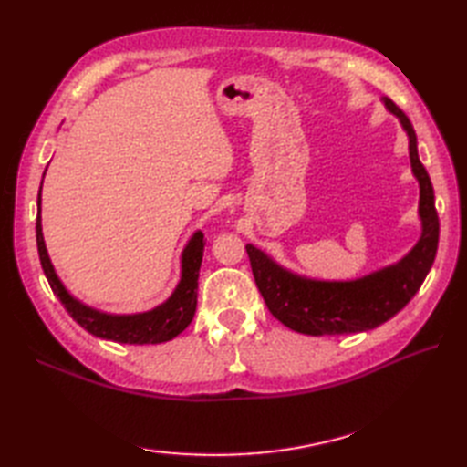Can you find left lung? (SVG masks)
I'll return each mask as SVG.
<instances>
[{
    "label": "left lung",
    "instance_id": "1",
    "mask_svg": "<svg viewBox=\"0 0 467 467\" xmlns=\"http://www.w3.org/2000/svg\"><path fill=\"white\" fill-rule=\"evenodd\" d=\"M387 110L398 118L408 134L410 162L415 181L420 184L418 214L421 234L413 249L398 263L387 265L369 275L351 281L311 279L285 269L271 254L246 244L254 283L275 319L303 335H349L375 329L389 321L420 291L428 276L435 253H438L440 221L435 213L433 186L418 154L410 118L389 98H381Z\"/></svg>",
    "mask_w": 467,
    "mask_h": 467
}]
</instances>
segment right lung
I'll return each instance as SVG.
<instances>
[{"instance_id":"1","label":"right lung","mask_w":467,"mask_h":467,"mask_svg":"<svg viewBox=\"0 0 467 467\" xmlns=\"http://www.w3.org/2000/svg\"><path fill=\"white\" fill-rule=\"evenodd\" d=\"M46 176V172H44ZM44 184V181H42ZM36 241L39 261L46 273V279L52 286L66 311L72 315V319L84 327L88 333L100 337L106 341L128 343V345H156L166 343L181 335L196 313V293H198V273H201L202 254H204V234L196 231L181 254V281H178L172 295L161 305H156L150 311L116 315L98 311L94 306L82 303L80 299L69 293L54 269L49 259L44 233H42V186L37 194V218H36Z\"/></svg>"}]
</instances>
